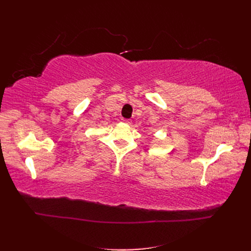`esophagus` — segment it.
I'll return each instance as SVG.
<instances>
[{
  "label": "esophagus",
  "instance_id": "1",
  "mask_svg": "<svg viewBox=\"0 0 251 251\" xmlns=\"http://www.w3.org/2000/svg\"><path fill=\"white\" fill-rule=\"evenodd\" d=\"M122 122L125 124H131V120H129V119H122Z\"/></svg>",
  "mask_w": 251,
  "mask_h": 251
}]
</instances>
